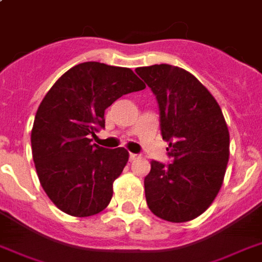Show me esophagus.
<instances>
[{"instance_id": "esophagus-1", "label": "esophagus", "mask_w": 262, "mask_h": 262, "mask_svg": "<svg viewBox=\"0 0 262 262\" xmlns=\"http://www.w3.org/2000/svg\"><path fill=\"white\" fill-rule=\"evenodd\" d=\"M129 159L130 160L139 159V155H137V154H129Z\"/></svg>"}]
</instances>
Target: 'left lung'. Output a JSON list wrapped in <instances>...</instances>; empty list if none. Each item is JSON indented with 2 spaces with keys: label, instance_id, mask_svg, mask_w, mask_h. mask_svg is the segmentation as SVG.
Masks as SVG:
<instances>
[{
  "label": "left lung",
  "instance_id": "8db88e82",
  "mask_svg": "<svg viewBox=\"0 0 262 262\" xmlns=\"http://www.w3.org/2000/svg\"><path fill=\"white\" fill-rule=\"evenodd\" d=\"M136 73L156 96L172 159L151 162L144 179L148 208L167 222H189L207 211L222 187L230 156L227 123L211 92L182 68L160 63Z\"/></svg>",
  "mask_w": 262,
  "mask_h": 262
}]
</instances>
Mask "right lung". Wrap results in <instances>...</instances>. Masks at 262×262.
I'll use <instances>...</instances> for the list:
<instances>
[{
	"mask_svg": "<svg viewBox=\"0 0 262 262\" xmlns=\"http://www.w3.org/2000/svg\"><path fill=\"white\" fill-rule=\"evenodd\" d=\"M144 88L129 68L83 62L65 72L43 98L31 147L40 185L58 209L87 217L108 205L129 152L91 144V137L104 127L107 107Z\"/></svg>",
	"mask_w": 262,
	"mask_h": 262,
	"instance_id": "right-lung-1",
	"label": "right lung"
}]
</instances>
